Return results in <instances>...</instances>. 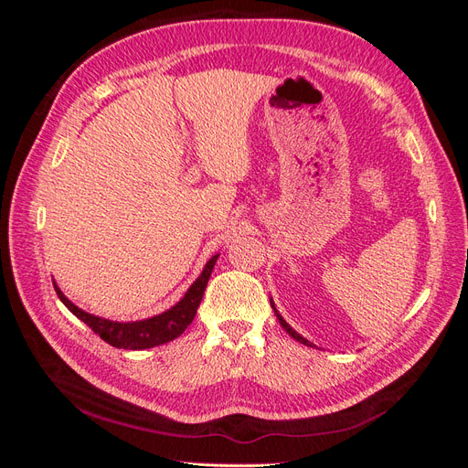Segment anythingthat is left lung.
<instances>
[{
	"label": "left lung",
	"instance_id": "left-lung-1",
	"mask_svg": "<svg viewBox=\"0 0 468 468\" xmlns=\"http://www.w3.org/2000/svg\"><path fill=\"white\" fill-rule=\"evenodd\" d=\"M271 306H273V304H271ZM273 310H275V306H273ZM275 314H277V318H279V324L282 325V328H285V330H287V334H289L291 337H294V339H296V342H301V344H304V346H313V344H310V342H308V339H304V337H303L301 334H296V332H294V330L291 328V325H289V324H287L285 320H282V316H281V314L277 313V310H275Z\"/></svg>",
	"mask_w": 468,
	"mask_h": 468
}]
</instances>
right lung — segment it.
<instances>
[{
  "label": "right lung",
  "instance_id": "obj_1",
  "mask_svg": "<svg viewBox=\"0 0 468 468\" xmlns=\"http://www.w3.org/2000/svg\"><path fill=\"white\" fill-rule=\"evenodd\" d=\"M218 256L210 258L203 269L201 277L197 279L193 285L189 287V291L186 292L183 299L172 306L165 313L148 318V320H140V322H112V320H105V318H97L93 314L83 313L81 308H78L76 304L69 303L66 296L62 294V291L54 285L56 294L58 299L64 303V306L72 313L74 316H78L81 322H86L90 328L107 342L112 347L119 349H148V347H155L172 342L177 335H181L186 332L187 325L193 322L197 308H199L203 294L207 289L208 277L212 273V267H215Z\"/></svg>",
  "mask_w": 468,
  "mask_h": 468
}]
</instances>
